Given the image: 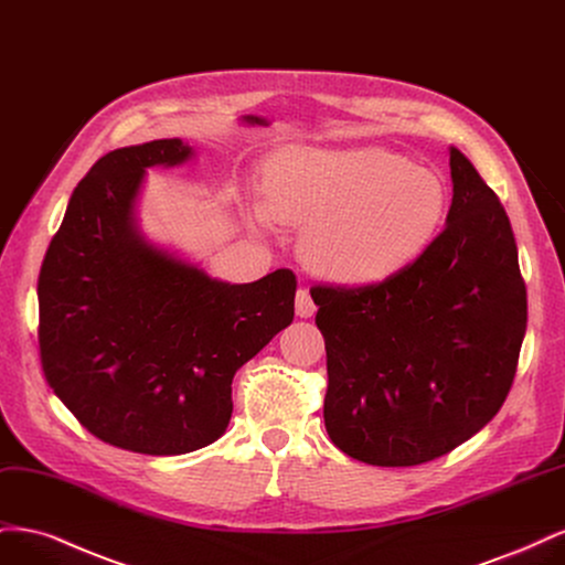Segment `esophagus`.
<instances>
[{"instance_id":"obj_1","label":"esophagus","mask_w":565,"mask_h":565,"mask_svg":"<svg viewBox=\"0 0 565 565\" xmlns=\"http://www.w3.org/2000/svg\"><path fill=\"white\" fill-rule=\"evenodd\" d=\"M316 313V303L311 299V295L306 289H299L297 292V316L299 318H311Z\"/></svg>"}]
</instances>
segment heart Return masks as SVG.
Segmentation results:
<instances>
[{
	"mask_svg": "<svg viewBox=\"0 0 565 565\" xmlns=\"http://www.w3.org/2000/svg\"><path fill=\"white\" fill-rule=\"evenodd\" d=\"M259 228H301L299 256L313 276L363 289L398 278L434 245L448 188L426 167L384 148H282L262 167Z\"/></svg>",
	"mask_w": 565,
	"mask_h": 565,
	"instance_id": "obj_1",
	"label": "heart"
}]
</instances>
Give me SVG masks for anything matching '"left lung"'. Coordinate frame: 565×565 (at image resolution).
I'll return each instance as SVG.
<instances>
[{"mask_svg":"<svg viewBox=\"0 0 565 565\" xmlns=\"http://www.w3.org/2000/svg\"><path fill=\"white\" fill-rule=\"evenodd\" d=\"M452 204L417 264L388 282L316 287L328 351L324 429L349 457L415 467L498 415L516 374L527 301L509 216L450 146Z\"/></svg>","mask_w":565,"mask_h":565,"instance_id":"8db88e82","label":"left lung"}]
</instances>
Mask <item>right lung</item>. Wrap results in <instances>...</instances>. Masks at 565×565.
Listing matches in <instances>:
<instances>
[{"mask_svg": "<svg viewBox=\"0 0 565 565\" xmlns=\"http://www.w3.org/2000/svg\"><path fill=\"white\" fill-rule=\"evenodd\" d=\"M193 158L181 139L100 158L73 191L38 282L49 386L84 429L141 455L193 452L224 436L235 372L295 318L292 270L231 285L141 231L146 169Z\"/></svg>", "mask_w": 565, "mask_h": 565, "instance_id": "right-lung-1", "label": "right lung"}]
</instances>
